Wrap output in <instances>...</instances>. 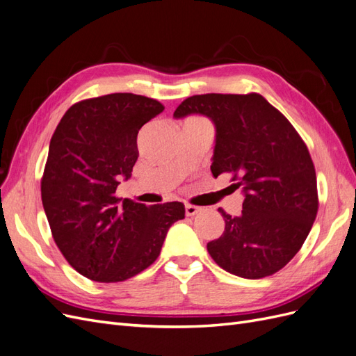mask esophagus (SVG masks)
I'll return each mask as SVG.
<instances>
[{"instance_id": "34e87169", "label": "esophagus", "mask_w": 356, "mask_h": 356, "mask_svg": "<svg viewBox=\"0 0 356 356\" xmlns=\"http://www.w3.org/2000/svg\"><path fill=\"white\" fill-rule=\"evenodd\" d=\"M202 211V208H199V207H196V204H186V215L187 217H193V215H196V213H199Z\"/></svg>"}]
</instances>
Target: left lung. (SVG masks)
Masks as SVG:
<instances>
[{"instance_id": "8db88e82", "label": "left lung", "mask_w": 356, "mask_h": 356, "mask_svg": "<svg viewBox=\"0 0 356 356\" xmlns=\"http://www.w3.org/2000/svg\"><path fill=\"white\" fill-rule=\"evenodd\" d=\"M190 114L215 124L212 175L229 172L245 195L239 217L218 209L225 229L208 243L209 255L241 277L276 273L303 246L318 213L315 166L305 141L258 93L190 96L174 117Z\"/></svg>"}]
</instances>
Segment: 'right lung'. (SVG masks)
Masks as SVG:
<instances>
[{
  "instance_id": "add662e5",
  "label": "right lung",
  "mask_w": 356,
  "mask_h": 356,
  "mask_svg": "<svg viewBox=\"0 0 356 356\" xmlns=\"http://www.w3.org/2000/svg\"><path fill=\"white\" fill-rule=\"evenodd\" d=\"M165 110L159 101L111 93L70 106L50 139L41 200L51 236L65 260L96 282H122L152 266L172 224L184 218L179 202L145 207L115 196L131 178L136 138Z\"/></svg>"
}]
</instances>
